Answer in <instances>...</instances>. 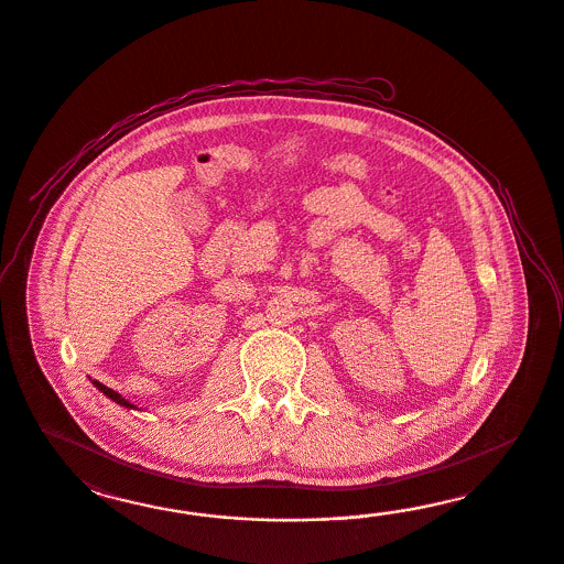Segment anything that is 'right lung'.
Wrapping results in <instances>:
<instances>
[{
  "instance_id": "add662e5",
  "label": "right lung",
  "mask_w": 564,
  "mask_h": 564,
  "mask_svg": "<svg viewBox=\"0 0 564 564\" xmlns=\"http://www.w3.org/2000/svg\"><path fill=\"white\" fill-rule=\"evenodd\" d=\"M93 384H95V387H97V389H99V391H101L102 394H107V397H109V399H111V401H116V403H120V405H123V408H128V410H130V408H134V405H132V403H130V401H126V399H123V397H121L120 393H116V391H111V389H109V387H105V384H101V382H97V380H95V382H93ZM134 410H137V408H134Z\"/></svg>"
}]
</instances>
